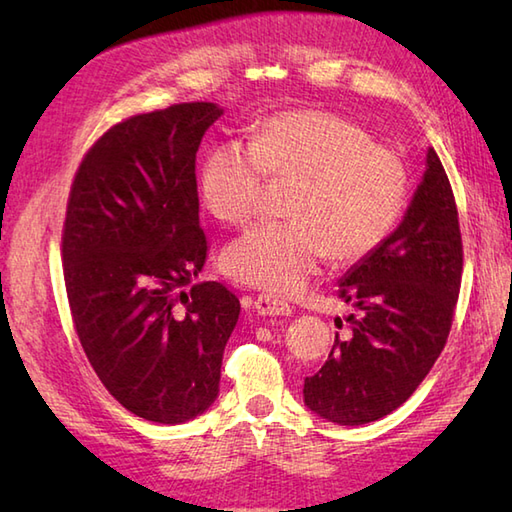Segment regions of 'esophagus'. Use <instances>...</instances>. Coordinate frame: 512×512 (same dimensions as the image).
<instances>
[{
	"label": "esophagus",
	"mask_w": 512,
	"mask_h": 512,
	"mask_svg": "<svg viewBox=\"0 0 512 512\" xmlns=\"http://www.w3.org/2000/svg\"><path fill=\"white\" fill-rule=\"evenodd\" d=\"M255 312L262 314V317H288L292 308L290 303L281 301L273 295H259L255 297Z\"/></svg>",
	"instance_id": "1"
}]
</instances>
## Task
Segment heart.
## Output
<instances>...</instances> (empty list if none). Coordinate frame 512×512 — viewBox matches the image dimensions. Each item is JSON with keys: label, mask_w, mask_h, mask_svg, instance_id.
Returning <instances> with one entry per match:
<instances>
[{"label": "heart", "mask_w": 512, "mask_h": 512, "mask_svg": "<svg viewBox=\"0 0 512 512\" xmlns=\"http://www.w3.org/2000/svg\"><path fill=\"white\" fill-rule=\"evenodd\" d=\"M292 180L286 222L250 228L222 253L237 284L297 295L323 259L358 262L385 242L407 195L396 151L376 145L365 127L323 110H288L264 118L248 145L222 140L204 156L202 202L217 220H253L264 178Z\"/></svg>", "instance_id": "1"}]
</instances>
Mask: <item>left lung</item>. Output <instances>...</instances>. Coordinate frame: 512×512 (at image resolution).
<instances>
[{"label":"left lung","mask_w":512,"mask_h":512,"mask_svg":"<svg viewBox=\"0 0 512 512\" xmlns=\"http://www.w3.org/2000/svg\"><path fill=\"white\" fill-rule=\"evenodd\" d=\"M462 233L451 182L433 147L402 222L347 270L336 295L350 330L303 383V400L336 424H365L405 402L449 339L462 284ZM336 325H343L336 319Z\"/></svg>","instance_id":"left-lung-1"}]
</instances>
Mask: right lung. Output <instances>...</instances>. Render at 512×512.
<instances>
[{"label":"right lung","mask_w":512,"mask_h":512,"mask_svg":"<svg viewBox=\"0 0 512 512\" xmlns=\"http://www.w3.org/2000/svg\"><path fill=\"white\" fill-rule=\"evenodd\" d=\"M222 110L178 103L129 116L74 173L61 255L74 330L105 389L136 413L180 424L211 407L239 299L193 284L209 242L195 154Z\"/></svg>","instance_id":"right-lung-1"}]
</instances>
